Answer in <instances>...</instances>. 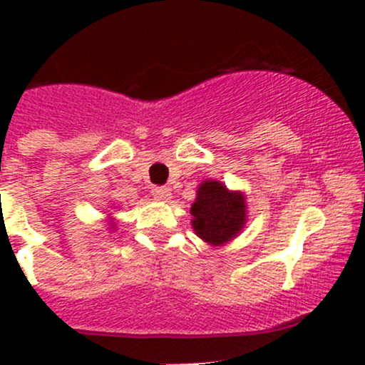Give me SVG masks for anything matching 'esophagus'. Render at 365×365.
Instances as JSON below:
<instances>
[{
    "label": "esophagus",
    "instance_id": "34e87169",
    "mask_svg": "<svg viewBox=\"0 0 365 365\" xmlns=\"http://www.w3.org/2000/svg\"><path fill=\"white\" fill-rule=\"evenodd\" d=\"M152 196L155 197L157 201H168L171 197V189L169 187H153Z\"/></svg>",
    "mask_w": 365,
    "mask_h": 365
}]
</instances>
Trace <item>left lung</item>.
Masks as SVG:
<instances>
[{"label":"left lung","instance_id":"8db88e82","mask_svg":"<svg viewBox=\"0 0 365 365\" xmlns=\"http://www.w3.org/2000/svg\"><path fill=\"white\" fill-rule=\"evenodd\" d=\"M190 215L194 233L212 247H222L247 224L245 194L230 190L219 180H203L190 206Z\"/></svg>","mask_w":365,"mask_h":365}]
</instances>
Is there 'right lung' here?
<instances>
[{"label":"right lung","mask_w":365,"mask_h":365,"mask_svg":"<svg viewBox=\"0 0 365 365\" xmlns=\"http://www.w3.org/2000/svg\"><path fill=\"white\" fill-rule=\"evenodd\" d=\"M109 224H111V226H109V231L113 233V231H114V220L111 219V217H109Z\"/></svg>","instance_id":"add662e5"}]
</instances>
